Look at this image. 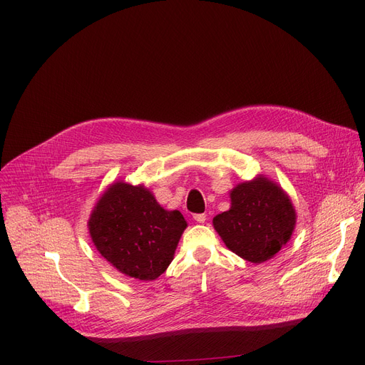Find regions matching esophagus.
Listing matches in <instances>:
<instances>
[{
    "label": "esophagus",
    "instance_id": "1",
    "mask_svg": "<svg viewBox=\"0 0 365 365\" xmlns=\"http://www.w3.org/2000/svg\"><path fill=\"white\" fill-rule=\"evenodd\" d=\"M194 220H195L197 223H204V222L207 220V216H205V215H195V216H194Z\"/></svg>",
    "mask_w": 365,
    "mask_h": 365
}]
</instances>
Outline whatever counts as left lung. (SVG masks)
<instances>
[{
  "mask_svg": "<svg viewBox=\"0 0 365 365\" xmlns=\"http://www.w3.org/2000/svg\"><path fill=\"white\" fill-rule=\"evenodd\" d=\"M231 208L213 219L216 232L229 250L252 263L275 257L296 227V208L285 190L263 175L238 183Z\"/></svg>",
  "mask_w": 365,
  "mask_h": 365,
  "instance_id": "1",
  "label": "left lung"
}]
</instances>
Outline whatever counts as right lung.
I'll use <instances>...</instances> for the list:
<instances>
[{"mask_svg":"<svg viewBox=\"0 0 365 365\" xmlns=\"http://www.w3.org/2000/svg\"><path fill=\"white\" fill-rule=\"evenodd\" d=\"M101 256L118 272L140 281L165 272L187 223L179 210H165L145 185L110 183L87 222Z\"/></svg>","mask_w":365,"mask_h":365,"instance_id":"add662e5","label":"right lung"}]
</instances>
